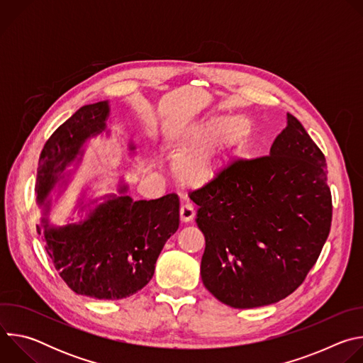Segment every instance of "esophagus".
I'll return each mask as SVG.
<instances>
[{
	"label": "esophagus",
	"instance_id": "34e87169",
	"mask_svg": "<svg viewBox=\"0 0 363 363\" xmlns=\"http://www.w3.org/2000/svg\"><path fill=\"white\" fill-rule=\"evenodd\" d=\"M179 218L182 223H191L195 218V208L189 202H185L179 208Z\"/></svg>",
	"mask_w": 363,
	"mask_h": 363
}]
</instances>
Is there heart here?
<instances>
[{
	"instance_id": "heart-1",
	"label": "heart",
	"mask_w": 363,
	"mask_h": 363,
	"mask_svg": "<svg viewBox=\"0 0 363 363\" xmlns=\"http://www.w3.org/2000/svg\"><path fill=\"white\" fill-rule=\"evenodd\" d=\"M250 135V122L238 116L225 121H206L189 126L182 132L181 149H185L196 140L199 142L193 143L194 145L181 155L177 168L179 181L188 186L208 184L223 169L225 161L244 145Z\"/></svg>"
}]
</instances>
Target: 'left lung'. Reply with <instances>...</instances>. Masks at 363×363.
<instances>
[{
  "label": "left lung",
  "instance_id": "8db88e82",
  "mask_svg": "<svg viewBox=\"0 0 363 363\" xmlns=\"http://www.w3.org/2000/svg\"><path fill=\"white\" fill-rule=\"evenodd\" d=\"M189 198L198 205L196 224L205 237L202 283L235 308L291 294L330 231L325 155L290 113L270 155L231 162Z\"/></svg>",
  "mask_w": 363,
  "mask_h": 363
}]
</instances>
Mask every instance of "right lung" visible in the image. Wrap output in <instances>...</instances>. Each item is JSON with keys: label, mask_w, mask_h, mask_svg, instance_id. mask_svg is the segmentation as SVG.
Instances as JSON below:
<instances>
[{"label": "right lung", "mask_w": 363, "mask_h": 363, "mask_svg": "<svg viewBox=\"0 0 363 363\" xmlns=\"http://www.w3.org/2000/svg\"><path fill=\"white\" fill-rule=\"evenodd\" d=\"M108 116L106 100L86 105L48 138L37 169L40 205H50V192L65 178L84 142L106 132ZM126 191L128 186H122L119 196H108L84 221L53 227L43 218V225L37 227L56 270L76 294L119 300L142 290L153 276L165 242L179 227L177 194L133 201Z\"/></svg>", "instance_id": "1"}]
</instances>
